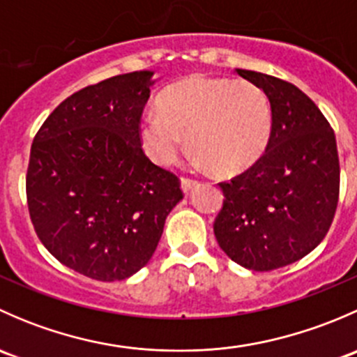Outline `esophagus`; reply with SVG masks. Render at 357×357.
Segmentation results:
<instances>
[{"mask_svg": "<svg viewBox=\"0 0 357 357\" xmlns=\"http://www.w3.org/2000/svg\"><path fill=\"white\" fill-rule=\"evenodd\" d=\"M199 185V181H197V179H193V178H181V188H183V192L185 193H188L190 190H193L195 188V186Z\"/></svg>", "mask_w": 357, "mask_h": 357, "instance_id": "1", "label": "esophagus"}]
</instances>
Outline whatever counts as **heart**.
Wrapping results in <instances>:
<instances>
[{
  "label": "heart",
  "mask_w": 357,
  "mask_h": 357,
  "mask_svg": "<svg viewBox=\"0 0 357 357\" xmlns=\"http://www.w3.org/2000/svg\"><path fill=\"white\" fill-rule=\"evenodd\" d=\"M273 107L261 86L225 77H193L165 89L158 110L143 114L139 139L158 165L178 160L188 146L219 174H238L254 165L273 136Z\"/></svg>",
  "instance_id": "heart-1"
}]
</instances>
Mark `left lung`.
I'll return each mask as SVG.
<instances>
[{"mask_svg":"<svg viewBox=\"0 0 357 357\" xmlns=\"http://www.w3.org/2000/svg\"><path fill=\"white\" fill-rule=\"evenodd\" d=\"M235 72L264 89L275 122L264 155L219 183L225 200L214 235L231 261L273 271L314 250L332 226L340 192L337 142L325 115L297 86L261 72Z\"/></svg>","mask_w":357,"mask_h":357,"instance_id":"left-lung-1","label":"left lung"}]
</instances>
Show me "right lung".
<instances>
[{
    "label": "right lung",
    "instance_id": "1",
    "mask_svg": "<svg viewBox=\"0 0 357 357\" xmlns=\"http://www.w3.org/2000/svg\"><path fill=\"white\" fill-rule=\"evenodd\" d=\"M153 72L114 75L63 100L36 132L25 193L32 226L62 264L98 282L152 259L181 181L145 155L139 122Z\"/></svg>",
    "mask_w": 357,
    "mask_h": 357
}]
</instances>
